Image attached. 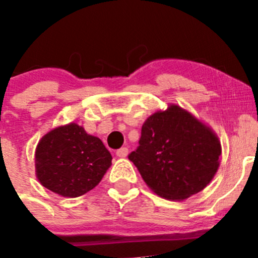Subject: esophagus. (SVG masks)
<instances>
[{
	"instance_id": "34e87169",
	"label": "esophagus",
	"mask_w": 258,
	"mask_h": 258,
	"mask_svg": "<svg viewBox=\"0 0 258 258\" xmlns=\"http://www.w3.org/2000/svg\"><path fill=\"white\" fill-rule=\"evenodd\" d=\"M116 155L118 157H121V159H123V157H126L127 155H128V149H127V147H122V149L117 150Z\"/></svg>"
}]
</instances>
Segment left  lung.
<instances>
[{
    "mask_svg": "<svg viewBox=\"0 0 258 258\" xmlns=\"http://www.w3.org/2000/svg\"><path fill=\"white\" fill-rule=\"evenodd\" d=\"M221 154V141L212 127L172 103L147 117L140 146L128 159L155 194L184 201L212 181Z\"/></svg>",
    "mask_w": 258,
    "mask_h": 258,
    "instance_id": "obj_1",
    "label": "left lung"
}]
</instances>
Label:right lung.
Wrapping results in <instances>:
<instances>
[{
  "label": "right lung",
  "instance_id": "1",
  "mask_svg": "<svg viewBox=\"0 0 258 258\" xmlns=\"http://www.w3.org/2000/svg\"><path fill=\"white\" fill-rule=\"evenodd\" d=\"M111 165L112 156L103 142L74 122L50 130L35 150L40 184L66 198H77L96 187Z\"/></svg>",
  "mask_w": 258,
  "mask_h": 258
}]
</instances>
